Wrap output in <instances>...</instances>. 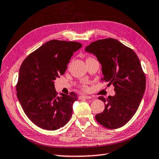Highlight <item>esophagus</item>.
I'll return each mask as SVG.
<instances>
[{
  "mask_svg": "<svg viewBox=\"0 0 159 159\" xmlns=\"http://www.w3.org/2000/svg\"><path fill=\"white\" fill-rule=\"evenodd\" d=\"M80 98H84V99H92L91 96H89V95H81L80 96Z\"/></svg>",
  "mask_w": 159,
  "mask_h": 159,
  "instance_id": "34e87169",
  "label": "esophagus"
}]
</instances>
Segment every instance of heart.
<instances>
[{
	"mask_svg": "<svg viewBox=\"0 0 159 159\" xmlns=\"http://www.w3.org/2000/svg\"><path fill=\"white\" fill-rule=\"evenodd\" d=\"M81 88H82V89L84 90H89V87H88V85L86 84H82Z\"/></svg>",
	"mask_w": 159,
	"mask_h": 159,
	"instance_id": "b5f03b06",
	"label": "heart"
}]
</instances>
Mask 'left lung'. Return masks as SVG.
I'll use <instances>...</instances> for the list:
<instances>
[{
    "instance_id": "1",
    "label": "left lung",
    "mask_w": 159,
    "mask_h": 159,
    "mask_svg": "<svg viewBox=\"0 0 159 159\" xmlns=\"http://www.w3.org/2000/svg\"><path fill=\"white\" fill-rule=\"evenodd\" d=\"M102 66L103 78L115 95L104 102L105 110L95 115L97 122L108 129H117L131 120L137 112L146 89V76L139 59L132 49L112 38L98 39L85 47Z\"/></svg>"
}]
</instances>
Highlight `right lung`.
I'll use <instances>...</instances> for the list:
<instances>
[{"label": "right lung", "mask_w": 159, "mask_h": 159, "mask_svg": "<svg viewBox=\"0 0 159 159\" xmlns=\"http://www.w3.org/2000/svg\"><path fill=\"white\" fill-rule=\"evenodd\" d=\"M81 47L76 42L50 40L31 53L20 68L17 98L27 117L42 129H58L71 117L77 95L59 96L54 80L64 74L74 52Z\"/></svg>", "instance_id": "1"}]
</instances>
